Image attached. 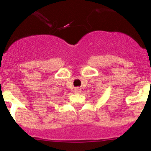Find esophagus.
<instances>
[{
  "label": "esophagus",
  "instance_id": "1",
  "mask_svg": "<svg viewBox=\"0 0 151 151\" xmlns=\"http://www.w3.org/2000/svg\"><path fill=\"white\" fill-rule=\"evenodd\" d=\"M81 89L79 88H76L75 89V92H76V93H80V92H81Z\"/></svg>",
  "mask_w": 151,
  "mask_h": 151
}]
</instances>
